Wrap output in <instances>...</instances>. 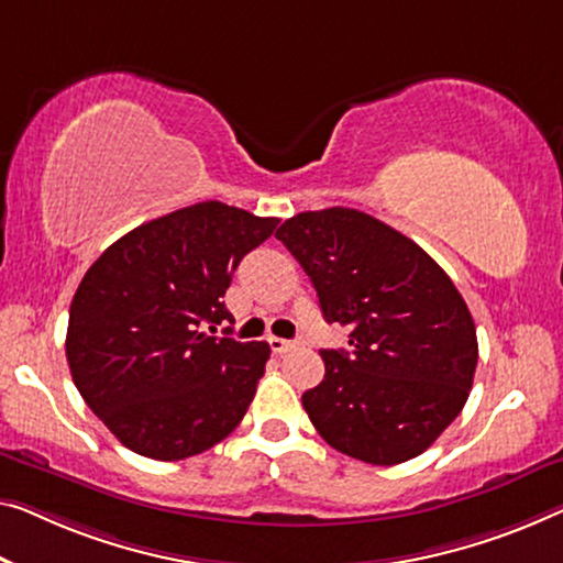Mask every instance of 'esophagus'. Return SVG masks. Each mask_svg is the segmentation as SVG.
<instances>
[{"instance_id": "34e87169", "label": "esophagus", "mask_w": 563, "mask_h": 563, "mask_svg": "<svg viewBox=\"0 0 563 563\" xmlns=\"http://www.w3.org/2000/svg\"><path fill=\"white\" fill-rule=\"evenodd\" d=\"M267 343H271L273 354H285V351L296 349L298 341H288V339H280V335H267Z\"/></svg>"}]
</instances>
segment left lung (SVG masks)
Here are the masks:
<instances>
[{"mask_svg": "<svg viewBox=\"0 0 563 563\" xmlns=\"http://www.w3.org/2000/svg\"><path fill=\"white\" fill-rule=\"evenodd\" d=\"M308 273L349 349H323L303 394L318 434L372 465L407 463L463 412L477 364L473 316L422 247L349 207L300 212L275 232Z\"/></svg>", "mask_w": 563, "mask_h": 563, "instance_id": "left-lung-1", "label": "left lung"}]
</instances>
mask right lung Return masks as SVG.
I'll list each match as a JSON object with an SVG mask.
<instances>
[{
    "label": "right lung",
    "mask_w": 563,
    "mask_h": 563,
    "mask_svg": "<svg viewBox=\"0 0 563 563\" xmlns=\"http://www.w3.org/2000/svg\"><path fill=\"white\" fill-rule=\"evenodd\" d=\"M278 222L199 201L123 234L88 267L67 364L86 405L136 455H199L242 422L271 346L205 329L232 321L222 303L232 273Z\"/></svg>",
    "instance_id": "obj_1"
}]
</instances>
